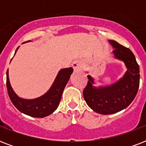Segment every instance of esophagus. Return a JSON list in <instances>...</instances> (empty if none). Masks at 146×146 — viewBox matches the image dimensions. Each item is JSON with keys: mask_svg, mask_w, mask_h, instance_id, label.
<instances>
[{"mask_svg": "<svg viewBox=\"0 0 146 146\" xmlns=\"http://www.w3.org/2000/svg\"><path fill=\"white\" fill-rule=\"evenodd\" d=\"M72 66H73V68L74 70L77 71L80 70V69L82 68V62L80 61V60H75V61L73 63V64H72Z\"/></svg>", "mask_w": 146, "mask_h": 146, "instance_id": "1", "label": "esophagus"}]
</instances>
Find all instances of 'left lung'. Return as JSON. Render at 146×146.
<instances>
[{
	"instance_id": "left-lung-1",
	"label": "left lung",
	"mask_w": 146,
	"mask_h": 146,
	"mask_svg": "<svg viewBox=\"0 0 146 146\" xmlns=\"http://www.w3.org/2000/svg\"><path fill=\"white\" fill-rule=\"evenodd\" d=\"M109 43L113 48L114 57L124 63L127 70L123 77L107 86L96 87L93 78L88 75L83 97L89 108L101 114L115 113L127 108L136 97L139 86V66L133 53L113 40H109Z\"/></svg>"
}]
</instances>
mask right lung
Listing matches in <instances>:
<instances>
[{
    "mask_svg": "<svg viewBox=\"0 0 146 146\" xmlns=\"http://www.w3.org/2000/svg\"><path fill=\"white\" fill-rule=\"evenodd\" d=\"M19 48V47L17 49ZM16 50V52H17ZM15 52V54H16ZM73 69H62L57 73L54 82L48 91L43 96L34 99H25L19 97L11 87L9 80V72L7 71V88L11 102L20 112L33 117H44L50 115L57 108L62 93L70 80Z\"/></svg>",
    "mask_w": 146,
    "mask_h": 146,
    "instance_id": "1",
    "label": "right lung"
}]
</instances>
